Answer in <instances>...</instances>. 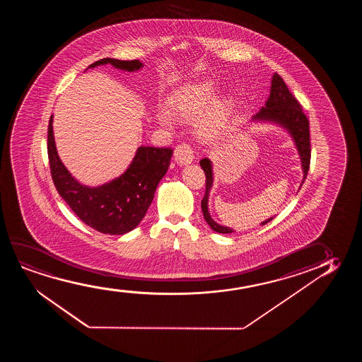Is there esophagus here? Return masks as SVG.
Masks as SVG:
<instances>
[{
  "label": "esophagus",
  "instance_id": "34e87169",
  "mask_svg": "<svg viewBox=\"0 0 362 362\" xmlns=\"http://www.w3.org/2000/svg\"><path fill=\"white\" fill-rule=\"evenodd\" d=\"M174 159L180 165H187V164L192 163L194 159L193 148L185 142L178 144L174 149Z\"/></svg>",
  "mask_w": 362,
  "mask_h": 362
}]
</instances>
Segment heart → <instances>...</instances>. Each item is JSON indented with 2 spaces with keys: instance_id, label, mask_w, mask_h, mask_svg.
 <instances>
[{
  "instance_id": "b5f03b06",
  "label": "heart",
  "mask_w": 362,
  "mask_h": 362,
  "mask_svg": "<svg viewBox=\"0 0 362 362\" xmlns=\"http://www.w3.org/2000/svg\"><path fill=\"white\" fill-rule=\"evenodd\" d=\"M218 95V85L210 80L185 85L174 91L169 105L172 114L183 119L197 122V131L205 141L218 139L228 127L233 112V101L230 98L214 101ZM168 110H159L157 119L164 126H170L173 116Z\"/></svg>"
}]
</instances>
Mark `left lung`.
I'll use <instances>...</instances> for the list:
<instances>
[{
  "mask_svg": "<svg viewBox=\"0 0 362 362\" xmlns=\"http://www.w3.org/2000/svg\"><path fill=\"white\" fill-rule=\"evenodd\" d=\"M253 119L259 121H272L276 124H281L284 129L289 131L292 134L293 139L297 146L298 152L302 160L303 178L302 184L307 178L309 164H310V132H309V121L305 114L303 112L302 105L299 104L292 93L288 89L284 80L274 73L271 85V94L266 101L264 107L259 110L258 114L253 116ZM200 167L203 168L205 173V195L202 200V210H203L204 218L209 223V226L213 228L214 231L218 233H233V228L221 226L215 223L208 210V199L210 189L213 185V167L209 158H203L200 160ZM302 187V185H300ZM273 218H268L263 221L262 225L269 223Z\"/></svg>",
  "mask_w": 362,
  "mask_h": 362,
  "instance_id": "obj_1",
  "label": "left lung"
}]
</instances>
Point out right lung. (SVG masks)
<instances>
[{
    "mask_svg": "<svg viewBox=\"0 0 362 362\" xmlns=\"http://www.w3.org/2000/svg\"><path fill=\"white\" fill-rule=\"evenodd\" d=\"M105 64L126 71H136L144 66L139 60L104 58L89 68ZM52 122L53 116L48 124V158L52 179L60 197L83 223L99 233L124 235L134 230L144 218L159 180L168 170L173 149L139 147L122 175L101 187L90 188L75 180L62 163L55 148Z\"/></svg>",
    "mask_w": 362,
    "mask_h": 362,
    "instance_id": "1",
    "label": "right lung"
}]
</instances>
